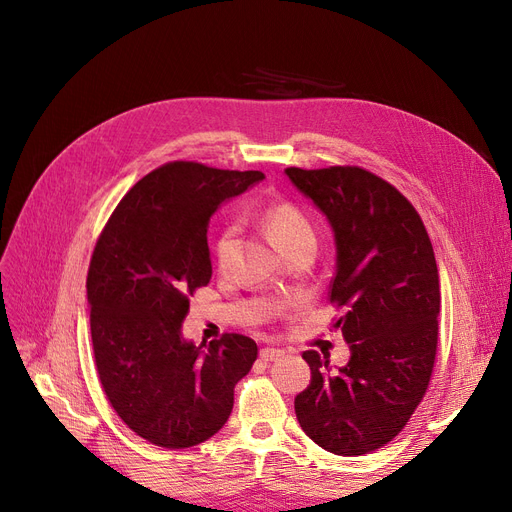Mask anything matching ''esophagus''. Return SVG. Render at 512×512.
Segmentation results:
<instances>
[{"mask_svg": "<svg viewBox=\"0 0 512 512\" xmlns=\"http://www.w3.org/2000/svg\"><path fill=\"white\" fill-rule=\"evenodd\" d=\"M284 355V351H280V348H261V353H259V357H261V361H276V359H280Z\"/></svg>", "mask_w": 512, "mask_h": 512, "instance_id": "1", "label": "esophagus"}]
</instances>
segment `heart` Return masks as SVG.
<instances>
[{"instance_id":"1","label":"heart","mask_w":512,"mask_h":512,"mask_svg":"<svg viewBox=\"0 0 512 512\" xmlns=\"http://www.w3.org/2000/svg\"><path fill=\"white\" fill-rule=\"evenodd\" d=\"M263 226L274 236L276 245L286 257L303 249H315V228L307 218V213L294 203L280 201L267 207L263 213ZM238 234V224L230 222L220 230L218 236H215L213 259L222 272L230 270V265L234 261V255L238 251Z\"/></svg>"}]
</instances>
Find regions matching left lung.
Wrapping results in <instances>:
<instances>
[{
    "mask_svg": "<svg viewBox=\"0 0 512 512\" xmlns=\"http://www.w3.org/2000/svg\"><path fill=\"white\" fill-rule=\"evenodd\" d=\"M332 224L336 272L328 299L351 346L340 369L305 351L309 386L294 398L303 432L324 450L359 456L392 442L423 400L438 351L440 278L417 209L359 166L286 168Z\"/></svg>",
    "mask_w": 512,
    "mask_h": 512,
    "instance_id": "left-lung-1",
    "label": "left lung"
}]
</instances>
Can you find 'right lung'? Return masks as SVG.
<instances>
[{"label": "right lung", "mask_w": 512, "mask_h": 512, "mask_svg": "<svg viewBox=\"0 0 512 512\" xmlns=\"http://www.w3.org/2000/svg\"><path fill=\"white\" fill-rule=\"evenodd\" d=\"M259 180L170 161L130 188L97 238L87 297L99 382L118 417L155 446L191 448L218 434L257 359L249 336L197 346L180 328L188 299L211 280V215Z\"/></svg>", "instance_id": "1"}]
</instances>
